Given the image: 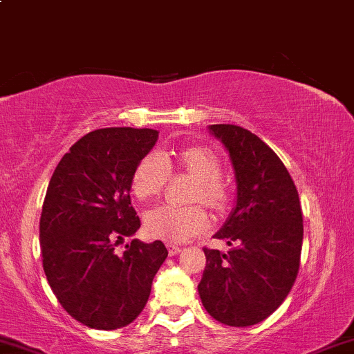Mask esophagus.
I'll return each mask as SVG.
<instances>
[{"mask_svg": "<svg viewBox=\"0 0 354 354\" xmlns=\"http://www.w3.org/2000/svg\"><path fill=\"white\" fill-rule=\"evenodd\" d=\"M166 249H168L169 257H173V255H178V254L181 252V247L180 245H174V244H166Z\"/></svg>", "mask_w": 354, "mask_h": 354, "instance_id": "1", "label": "esophagus"}]
</instances>
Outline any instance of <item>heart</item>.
Listing matches in <instances>:
<instances>
[{"instance_id":"obj_1","label":"heart","mask_w":354,"mask_h":354,"mask_svg":"<svg viewBox=\"0 0 354 354\" xmlns=\"http://www.w3.org/2000/svg\"><path fill=\"white\" fill-rule=\"evenodd\" d=\"M178 168L196 178L191 201L206 204L214 211H223L227 203V189L219 178L221 165L216 155L203 147H185L174 155L151 151L145 155L131 174V191L140 201L156 198ZM145 231L153 239L165 242H185L209 224L207 214L199 206L161 204L143 218Z\"/></svg>"}]
</instances>
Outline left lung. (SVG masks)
<instances>
[{
    "mask_svg": "<svg viewBox=\"0 0 354 354\" xmlns=\"http://www.w3.org/2000/svg\"><path fill=\"white\" fill-rule=\"evenodd\" d=\"M231 156L237 201L216 239L227 254L204 247L199 297L214 320L250 326L287 299L300 267L304 218L299 193L275 151L237 125H209Z\"/></svg>",
    "mask_w": 354,
    "mask_h": 354,
    "instance_id": "8db88e82",
    "label": "left lung"
}]
</instances>
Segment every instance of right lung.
Segmentation results:
<instances>
[{
	"mask_svg": "<svg viewBox=\"0 0 354 354\" xmlns=\"http://www.w3.org/2000/svg\"><path fill=\"white\" fill-rule=\"evenodd\" d=\"M158 140L151 129L112 127L91 131L71 147L50 178L39 239L44 274L72 318L95 330H117L142 313L153 277L168 257L161 241L133 239L131 174Z\"/></svg>",
	"mask_w": 354,
	"mask_h": 354,
	"instance_id": "obj_1",
	"label": "right lung"
}]
</instances>
